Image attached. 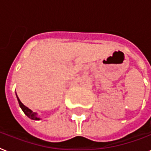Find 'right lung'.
Returning <instances> with one entry per match:
<instances>
[{"mask_svg":"<svg viewBox=\"0 0 151 151\" xmlns=\"http://www.w3.org/2000/svg\"><path fill=\"white\" fill-rule=\"evenodd\" d=\"M17 99H18V103H19V105H20L21 109H22V111H24V113L29 118L32 119H34V120H39L40 119V118H38L37 116H36V113L34 112V111H32L30 109H29L28 107H26L24 104L20 101V99H18V95H17Z\"/></svg>","mask_w":151,"mask_h":151,"instance_id":"add662e5","label":"right lung"}]
</instances>
